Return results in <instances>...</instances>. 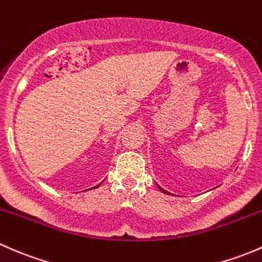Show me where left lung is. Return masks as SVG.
I'll list each match as a JSON object with an SVG mask.
<instances>
[{"label": "left lung", "instance_id": "8db88e82", "mask_svg": "<svg viewBox=\"0 0 262 262\" xmlns=\"http://www.w3.org/2000/svg\"><path fill=\"white\" fill-rule=\"evenodd\" d=\"M156 185H158V184H156ZM158 188H159V189H160L161 191H163V193H165V194H170V193H169V191H166L165 189H163V188H161V187H159V185H158Z\"/></svg>", "mask_w": 262, "mask_h": 262}]
</instances>
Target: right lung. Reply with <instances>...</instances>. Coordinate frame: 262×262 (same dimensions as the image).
<instances>
[{"label":"right lung","mask_w":262,"mask_h":262,"mask_svg":"<svg viewBox=\"0 0 262 262\" xmlns=\"http://www.w3.org/2000/svg\"><path fill=\"white\" fill-rule=\"evenodd\" d=\"M97 187H98V185H97ZM97 187H93V188H97Z\"/></svg>","instance_id":"obj_1"}]
</instances>
